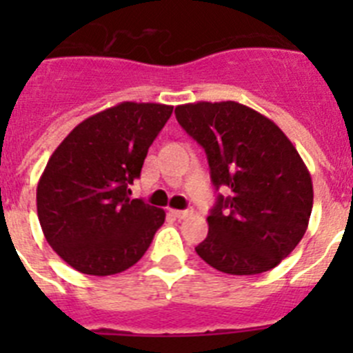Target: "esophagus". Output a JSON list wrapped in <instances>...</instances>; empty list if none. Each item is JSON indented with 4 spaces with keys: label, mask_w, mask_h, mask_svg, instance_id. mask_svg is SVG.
Returning <instances> with one entry per match:
<instances>
[{
    "label": "esophagus",
    "mask_w": 353,
    "mask_h": 353,
    "mask_svg": "<svg viewBox=\"0 0 353 353\" xmlns=\"http://www.w3.org/2000/svg\"><path fill=\"white\" fill-rule=\"evenodd\" d=\"M171 214H173L176 219H187V217H191V215L194 214V210H192V208H187V210H171Z\"/></svg>",
    "instance_id": "1"
}]
</instances>
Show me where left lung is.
I'll return each mask as SVG.
<instances>
[{"label":"left lung","instance_id":"8db88e82","mask_svg":"<svg viewBox=\"0 0 353 353\" xmlns=\"http://www.w3.org/2000/svg\"><path fill=\"white\" fill-rule=\"evenodd\" d=\"M176 120L205 148L217 196L208 235L196 248L224 274L252 276L281 263L304 236L313 208V182L279 127L239 102L176 105Z\"/></svg>","mask_w":353,"mask_h":353}]
</instances>
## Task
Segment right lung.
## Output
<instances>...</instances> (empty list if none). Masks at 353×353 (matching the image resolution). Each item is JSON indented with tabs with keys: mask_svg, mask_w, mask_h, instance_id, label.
<instances>
[{
	"mask_svg": "<svg viewBox=\"0 0 353 353\" xmlns=\"http://www.w3.org/2000/svg\"><path fill=\"white\" fill-rule=\"evenodd\" d=\"M173 105L120 102L74 127L37 185L42 232L72 269L111 276L138 263L166 212L130 199L150 145Z\"/></svg>",
	"mask_w": 353,
	"mask_h": 353,
	"instance_id": "add662e5",
	"label": "right lung"
}]
</instances>
